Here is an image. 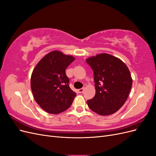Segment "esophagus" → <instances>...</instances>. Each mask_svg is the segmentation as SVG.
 <instances>
[{
  "instance_id": "obj_1",
  "label": "esophagus",
  "mask_w": 156,
  "mask_h": 156,
  "mask_svg": "<svg viewBox=\"0 0 156 156\" xmlns=\"http://www.w3.org/2000/svg\"><path fill=\"white\" fill-rule=\"evenodd\" d=\"M83 91H84V88H80V89H79V90H78V92H79V93H83Z\"/></svg>"
}]
</instances>
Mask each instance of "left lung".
I'll use <instances>...</instances> for the list:
<instances>
[{"label": "left lung", "mask_w": 156, "mask_h": 156, "mask_svg": "<svg viewBox=\"0 0 156 156\" xmlns=\"http://www.w3.org/2000/svg\"><path fill=\"white\" fill-rule=\"evenodd\" d=\"M93 70L96 94L87 101L92 111L103 116L116 112L123 105L132 87L129 70L119 58L101 53L86 60Z\"/></svg>", "instance_id": "1"}]
</instances>
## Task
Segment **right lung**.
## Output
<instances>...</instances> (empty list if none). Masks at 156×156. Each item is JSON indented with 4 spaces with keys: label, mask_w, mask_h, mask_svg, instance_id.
Wrapping results in <instances>:
<instances>
[{
    "label": "right lung",
    "mask_w": 156,
    "mask_h": 156,
    "mask_svg": "<svg viewBox=\"0 0 156 156\" xmlns=\"http://www.w3.org/2000/svg\"><path fill=\"white\" fill-rule=\"evenodd\" d=\"M75 60L73 56L58 51L47 54L33 70L31 90L34 100L50 114H59L67 110L76 96L69 87L66 69Z\"/></svg>",
    "instance_id": "obj_1"
}]
</instances>
